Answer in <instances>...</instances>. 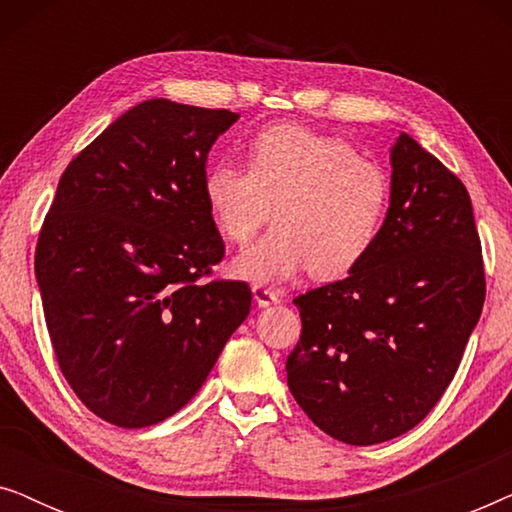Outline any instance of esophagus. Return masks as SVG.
Segmentation results:
<instances>
[{"instance_id": "esophagus-1", "label": "esophagus", "mask_w": 512, "mask_h": 512, "mask_svg": "<svg viewBox=\"0 0 512 512\" xmlns=\"http://www.w3.org/2000/svg\"><path fill=\"white\" fill-rule=\"evenodd\" d=\"M254 300L258 307H268L272 303H279V293L275 289H268V286L263 284H254Z\"/></svg>"}]
</instances>
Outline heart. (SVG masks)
<instances>
[{"mask_svg": "<svg viewBox=\"0 0 512 512\" xmlns=\"http://www.w3.org/2000/svg\"><path fill=\"white\" fill-rule=\"evenodd\" d=\"M247 167L216 160L205 174V202L226 242L247 244L261 223L263 240L235 258L249 282H284L312 270L321 279L352 272L380 240L391 179L375 160L340 137L303 125H270L247 146Z\"/></svg>", "mask_w": 512, "mask_h": 512, "instance_id": "obj_1", "label": "heart"}]
</instances>
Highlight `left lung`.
<instances>
[{
  "label": "left lung",
  "mask_w": 512,
  "mask_h": 512,
  "mask_svg": "<svg viewBox=\"0 0 512 512\" xmlns=\"http://www.w3.org/2000/svg\"><path fill=\"white\" fill-rule=\"evenodd\" d=\"M391 205L366 261L293 298L296 403L347 445L403 436L433 410L478 324L487 282L471 195L410 135L391 149Z\"/></svg>",
  "instance_id": "8db88e82"
}]
</instances>
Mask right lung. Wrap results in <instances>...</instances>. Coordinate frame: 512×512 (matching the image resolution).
I'll return each instance as SVG.
<instances>
[{"mask_svg": "<svg viewBox=\"0 0 512 512\" xmlns=\"http://www.w3.org/2000/svg\"><path fill=\"white\" fill-rule=\"evenodd\" d=\"M237 118L163 97L137 104L67 165L39 230L55 359L79 401L121 429L184 408L249 314L247 282H202L226 254L205 163Z\"/></svg>", "mask_w": 512, "mask_h": 512, "instance_id": "1", "label": "right lung"}]
</instances>
